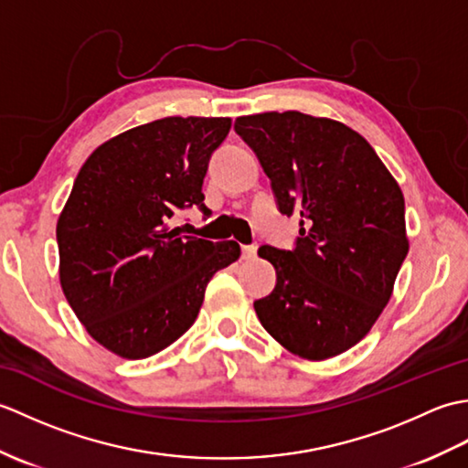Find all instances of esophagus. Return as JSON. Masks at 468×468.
Segmentation results:
<instances>
[{"label":"esophagus","instance_id":"34e87169","mask_svg":"<svg viewBox=\"0 0 468 468\" xmlns=\"http://www.w3.org/2000/svg\"><path fill=\"white\" fill-rule=\"evenodd\" d=\"M257 255V245H243V260H253Z\"/></svg>","mask_w":468,"mask_h":468}]
</instances>
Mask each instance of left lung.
I'll list each match as a JSON object with an SVG mask.
<instances>
[{"label":"left lung","instance_id":"obj_1","mask_svg":"<svg viewBox=\"0 0 468 468\" xmlns=\"http://www.w3.org/2000/svg\"><path fill=\"white\" fill-rule=\"evenodd\" d=\"M235 131L270 176L280 211L302 217L293 251L260 247L275 290L253 303L273 340L310 362L366 337L406 253L400 185L362 134L297 111L241 116Z\"/></svg>","mask_w":468,"mask_h":468}]
</instances>
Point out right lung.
I'll return each instance as SVG.
<instances>
[{
  "label": "right lung",
  "instance_id": "add662e5",
  "mask_svg": "<svg viewBox=\"0 0 468 468\" xmlns=\"http://www.w3.org/2000/svg\"><path fill=\"white\" fill-rule=\"evenodd\" d=\"M231 118L166 116L88 156L58 217L59 285L94 340L126 360L176 342L211 277L239 260L235 241L181 237L171 218L203 205L211 153Z\"/></svg>",
  "mask_w": 468,
  "mask_h": 468
}]
</instances>
